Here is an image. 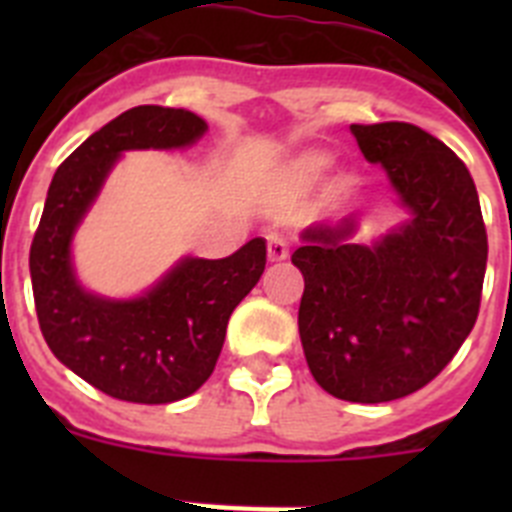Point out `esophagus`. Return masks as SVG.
I'll use <instances>...</instances> for the list:
<instances>
[{
    "label": "esophagus",
    "instance_id": "obj_1",
    "mask_svg": "<svg viewBox=\"0 0 512 512\" xmlns=\"http://www.w3.org/2000/svg\"><path fill=\"white\" fill-rule=\"evenodd\" d=\"M266 251H269V259L271 261H284L289 256V243L284 235L279 233H271L266 238Z\"/></svg>",
    "mask_w": 512,
    "mask_h": 512
}]
</instances>
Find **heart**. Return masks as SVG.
I'll list each match as a JSON object with an SVG mask.
<instances>
[{
  "mask_svg": "<svg viewBox=\"0 0 512 512\" xmlns=\"http://www.w3.org/2000/svg\"><path fill=\"white\" fill-rule=\"evenodd\" d=\"M323 166H325L323 156H305L300 161V164H297V174H300L302 179H310V176L318 174V171L323 169Z\"/></svg>",
  "mask_w": 512,
  "mask_h": 512,
  "instance_id": "b5f03b06",
  "label": "heart"
}]
</instances>
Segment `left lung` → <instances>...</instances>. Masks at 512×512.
<instances>
[{
  "label": "left lung",
  "instance_id": "left-lung-1",
  "mask_svg": "<svg viewBox=\"0 0 512 512\" xmlns=\"http://www.w3.org/2000/svg\"><path fill=\"white\" fill-rule=\"evenodd\" d=\"M366 161L390 174L410 220L372 246L354 223L312 225L292 264L305 277L300 338L315 382L338 400L390 402L443 372L472 333L487 230L459 156L410 122L351 125Z\"/></svg>",
  "mask_w": 512,
  "mask_h": 512
}]
</instances>
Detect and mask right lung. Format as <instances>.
<instances>
[{
  "label": "right lung",
  "instance_id": "obj_1",
  "mask_svg": "<svg viewBox=\"0 0 512 512\" xmlns=\"http://www.w3.org/2000/svg\"><path fill=\"white\" fill-rule=\"evenodd\" d=\"M207 130L194 112L140 104L89 135L53 176L30 246L38 323L56 359L104 395L164 405L197 392L223 351L230 312L266 266L264 238L228 259H184L151 292L104 300L79 287L71 238L112 164L133 148H184Z\"/></svg>",
  "mask_w": 512,
  "mask_h": 512
}]
</instances>
